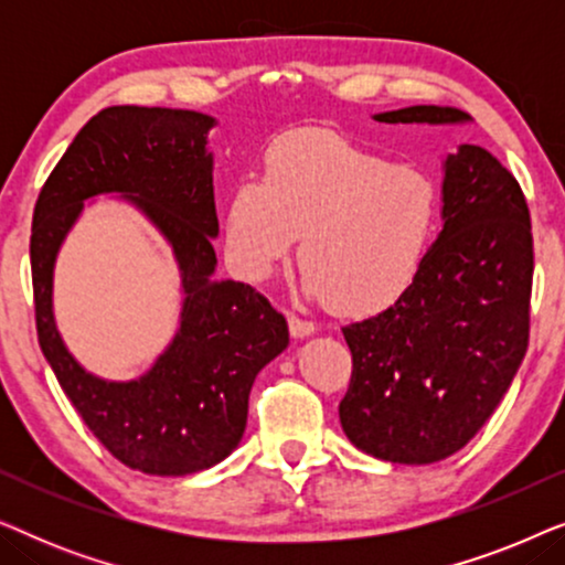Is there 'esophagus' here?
<instances>
[{
  "instance_id": "esophagus-1",
  "label": "esophagus",
  "mask_w": 565,
  "mask_h": 565,
  "mask_svg": "<svg viewBox=\"0 0 565 565\" xmlns=\"http://www.w3.org/2000/svg\"><path fill=\"white\" fill-rule=\"evenodd\" d=\"M288 327H290V334L296 337V339H306V337H313L316 334V323L298 319V316H290Z\"/></svg>"
}]
</instances>
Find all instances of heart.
<instances>
[{
    "label": "heart",
    "instance_id": "obj_1",
    "mask_svg": "<svg viewBox=\"0 0 565 565\" xmlns=\"http://www.w3.org/2000/svg\"><path fill=\"white\" fill-rule=\"evenodd\" d=\"M435 226L437 192L422 172L334 134H300L273 146L265 180L231 190L226 249L244 280L265 282L300 236L306 296L373 313L414 282Z\"/></svg>",
    "mask_w": 565,
    "mask_h": 565
}]
</instances>
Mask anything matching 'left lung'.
<instances>
[{"mask_svg":"<svg viewBox=\"0 0 565 565\" xmlns=\"http://www.w3.org/2000/svg\"><path fill=\"white\" fill-rule=\"evenodd\" d=\"M377 122L466 126L452 107L412 105ZM443 231L404 296L350 323L352 383L339 422L358 450L429 466L473 439L520 370L530 337L532 228L512 172L476 143L443 161Z\"/></svg>","mask_w":565,"mask_h":565,"instance_id":"obj_1","label":"left lung"}]
</instances>
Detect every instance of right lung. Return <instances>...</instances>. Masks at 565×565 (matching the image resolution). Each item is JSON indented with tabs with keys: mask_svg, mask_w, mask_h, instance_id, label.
<instances>
[{
	"mask_svg": "<svg viewBox=\"0 0 565 565\" xmlns=\"http://www.w3.org/2000/svg\"><path fill=\"white\" fill-rule=\"evenodd\" d=\"M213 115L107 107L84 126L38 195L30 236L38 342L84 424L122 466L188 476L242 443L259 370L290 344L288 321L244 282L215 277ZM105 194L136 206L173 249L181 319L149 371L130 382L89 374L60 337L52 273L83 203Z\"/></svg>",
	"mask_w": 565,
	"mask_h": 565,
	"instance_id": "right-lung-1",
	"label": "right lung"
}]
</instances>
